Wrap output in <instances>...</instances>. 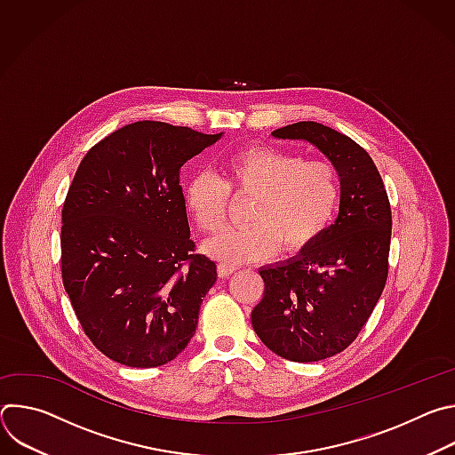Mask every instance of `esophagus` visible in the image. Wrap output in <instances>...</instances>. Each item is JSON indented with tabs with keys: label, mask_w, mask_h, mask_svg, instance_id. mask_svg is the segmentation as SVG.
Listing matches in <instances>:
<instances>
[{
	"label": "esophagus",
	"mask_w": 455,
	"mask_h": 455,
	"mask_svg": "<svg viewBox=\"0 0 455 455\" xmlns=\"http://www.w3.org/2000/svg\"><path fill=\"white\" fill-rule=\"evenodd\" d=\"M235 272V267H232V265H227V263H220L218 265V274H220V277H228V275H232Z\"/></svg>",
	"instance_id": "obj_1"
}]
</instances>
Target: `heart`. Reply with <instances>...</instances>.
<instances>
[{
    "instance_id": "heart-1",
    "label": "heart",
    "mask_w": 455,
    "mask_h": 455,
    "mask_svg": "<svg viewBox=\"0 0 455 455\" xmlns=\"http://www.w3.org/2000/svg\"><path fill=\"white\" fill-rule=\"evenodd\" d=\"M225 183L194 174L183 187V204L200 230L214 234L227 223L230 193L253 196L250 227L228 228L205 248L225 263L261 261L281 243L286 251L311 246L330 225L339 204V176L323 160H302L275 148H248L225 162Z\"/></svg>"
}]
</instances>
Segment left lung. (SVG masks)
Instances as JSON below:
<instances>
[{
    "mask_svg": "<svg viewBox=\"0 0 455 455\" xmlns=\"http://www.w3.org/2000/svg\"><path fill=\"white\" fill-rule=\"evenodd\" d=\"M272 135L313 144L340 176L339 218L295 257L259 270L265 293L251 311L253 331L270 351L318 362L353 344L385 288L391 204L372 158L349 137L311 120Z\"/></svg>",
    "mask_w": 455,
    "mask_h": 455,
    "instance_id": "obj_1",
    "label": "left lung"
}]
</instances>
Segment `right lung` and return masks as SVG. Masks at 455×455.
Wrapping results in <instances>:
<instances>
[{"mask_svg":"<svg viewBox=\"0 0 455 455\" xmlns=\"http://www.w3.org/2000/svg\"><path fill=\"white\" fill-rule=\"evenodd\" d=\"M220 139L155 120L127 124L74 176L62 205V284L86 337L122 365H164L196 331L218 274L194 253L180 171Z\"/></svg>","mask_w":455,"mask_h":455,"instance_id":"add662e5","label":"right lung"}]
</instances>
